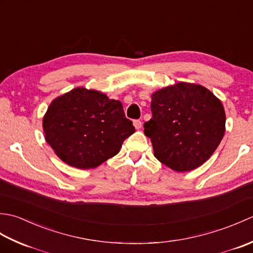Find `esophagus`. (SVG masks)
Returning a JSON list of instances; mask_svg holds the SVG:
<instances>
[{
	"instance_id": "esophagus-1",
	"label": "esophagus",
	"mask_w": 253,
	"mask_h": 253,
	"mask_svg": "<svg viewBox=\"0 0 253 253\" xmlns=\"http://www.w3.org/2000/svg\"><path fill=\"white\" fill-rule=\"evenodd\" d=\"M133 126H135L136 129H140L142 126V123L139 120H136V121H133Z\"/></svg>"
}]
</instances>
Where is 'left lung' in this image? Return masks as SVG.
<instances>
[{
  "mask_svg": "<svg viewBox=\"0 0 253 253\" xmlns=\"http://www.w3.org/2000/svg\"><path fill=\"white\" fill-rule=\"evenodd\" d=\"M151 99L152 118L143 127L154 157L176 171L207 162L225 133L222 102L203 85L189 83L160 89Z\"/></svg>",
  "mask_w": 253,
  "mask_h": 253,
  "instance_id": "8db88e82",
  "label": "left lung"
}]
</instances>
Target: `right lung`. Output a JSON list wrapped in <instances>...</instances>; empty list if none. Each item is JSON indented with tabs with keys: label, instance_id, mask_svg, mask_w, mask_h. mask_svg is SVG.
I'll list each match as a JSON object with an SVG mask.
<instances>
[{
	"label": "right lung",
	"instance_id": "right-lung-1",
	"mask_svg": "<svg viewBox=\"0 0 253 253\" xmlns=\"http://www.w3.org/2000/svg\"><path fill=\"white\" fill-rule=\"evenodd\" d=\"M42 126L57 157L82 169H94L114 157L135 132L120 101L83 87L53 100Z\"/></svg>",
	"mask_w": 253,
	"mask_h": 253
}]
</instances>
